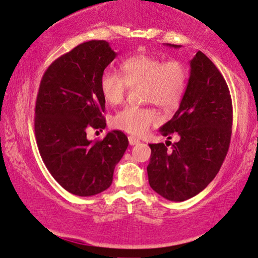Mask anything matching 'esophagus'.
<instances>
[{
  "instance_id": "obj_1",
  "label": "esophagus",
  "mask_w": 258,
  "mask_h": 258,
  "mask_svg": "<svg viewBox=\"0 0 258 258\" xmlns=\"http://www.w3.org/2000/svg\"><path fill=\"white\" fill-rule=\"evenodd\" d=\"M128 143H130L131 146H133V145H137L138 143H139V139H138V138H136V137H133V136H130L128 137Z\"/></svg>"
}]
</instances>
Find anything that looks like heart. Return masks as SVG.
Wrapping results in <instances>:
<instances>
[{"mask_svg": "<svg viewBox=\"0 0 258 258\" xmlns=\"http://www.w3.org/2000/svg\"><path fill=\"white\" fill-rule=\"evenodd\" d=\"M122 77L110 70L100 76L101 96L110 105L122 103L128 88L141 85L143 98L164 110L177 106L186 89L188 70L179 59L166 60L153 55H134L120 65ZM158 112L150 106L128 105L112 118V126L125 132L143 134L158 121Z\"/></svg>", "mask_w": 258, "mask_h": 258, "instance_id": "heart-1", "label": "heart"}]
</instances>
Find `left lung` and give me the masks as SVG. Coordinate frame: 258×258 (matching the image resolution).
Here are the masks:
<instances>
[{"mask_svg": "<svg viewBox=\"0 0 258 258\" xmlns=\"http://www.w3.org/2000/svg\"><path fill=\"white\" fill-rule=\"evenodd\" d=\"M172 48L180 45L167 44ZM190 75L179 110L160 128L177 143L150 144L148 182L169 201L195 197L212 182L226 158L233 126V105L223 76L205 53L189 61ZM170 143V150L166 147Z\"/></svg>", "mask_w": 258, "mask_h": 258, "instance_id": "left-lung-1", "label": "left lung"}]
</instances>
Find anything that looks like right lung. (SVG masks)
<instances>
[{"mask_svg":"<svg viewBox=\"0 0 258 258\" xmlns=\"http://www.w3.org/2000/svg\"><path fill=\"white\" fill-rule=\"evenodd\" d=\"M117 57L106 41L82 43L53 61L43 75L35 107V134L46 168L65 190L92 197L113 180L128 139L121 131L89 140L90 128H105L99 81Z\"/></svg>","mask_w":258,"mask_h":258,"instance_id":"add662e5","label":"right lung"}]
</instances>
